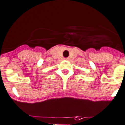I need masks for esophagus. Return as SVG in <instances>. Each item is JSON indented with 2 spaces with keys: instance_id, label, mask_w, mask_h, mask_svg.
Wrapping results in <instances>:
<instances>
[{
  "instance_id": "1",
  "label": "esophagus",
  "mask_w": 125,
  "mask_h": 125,
  "mask_svg": "<svg viewBox=\"0 0 125 125\" xmlns=\"http://www.w3.org/2000/svg\"><path fill=\"white\" fill-rule=\"evenodd\" d=\"M65 59H66V60H69V58H66Z\"/></svg>"
}]
</instances>
